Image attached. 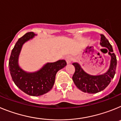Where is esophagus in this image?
Here are the masks:
<instances>
[{
  "label": "esophagus",
  "mask_w": 121,
  "mask_h": 121,
  "mask_svg": "<svg viewBox=\"0 0 121 121\" xmlns=\"http://www.w3.org/2000/svg\"><path fill=\"white\" fill-rule=\"evenodd\" d=\"M65 59L66 62H67V63L68 64H70L71 62V61H72V57L70 56H66Z\"/></svg>",
  "instance_id": "1"
}]
</instances>
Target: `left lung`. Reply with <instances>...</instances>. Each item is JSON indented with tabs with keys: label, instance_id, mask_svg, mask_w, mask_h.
Listing matches in <instances>:
<instances>
[{
	"label": "left lung",
	"instance_id": "left-lung-1",
	"mask_svg": "<svg viewBox=\"0 0 121 121\" xmlns=\"http://www.w3.org/2000/svg\"><path fill=\"white\" fill-rule=\"evenodd\" d=\"M100 36V44L108 49V54L111 56L110 68L105 73L98 76L90 75L85 73L78 63L73 64L75 67V72L72 77L73 81L79 89L87 93H96L104 90L110 83L116 73L117 59L113 53L112 46L103 35Z\"/></svg>",
	"mask_w": 121,
	"mask_h": 121
}]
</instances>
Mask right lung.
I'll return each instance as SVG.
<instances>
[{
	"instance_id": "1",
	"label": "right lung",
	"mask_w": 121,
	"mask_h": 121,
	"mask_svg": "<svg viewBox=\"0 0 121 121\" xmlns=\"http://www.w3.org/2000/svg\"><path fill=\"white\" fill-rule=\"evenodd\" d=\"M35 34L29 32L21 37L12 50L9 60V69L11 76L17 87L30 96H38L47 93L53 88L57 71L65 67V60L46 64L39 71L27 73L20 68L18 59L22 45L25 42L33 39Z\"/></svg>"
}]
</instances>
